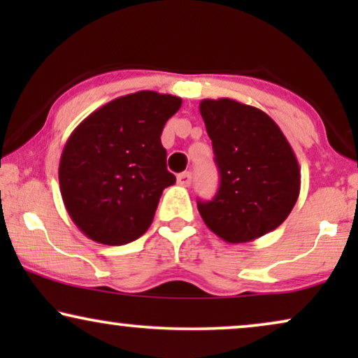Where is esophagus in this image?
I'll return each instance as SVG.
<instances>
[{"mask_svg":"<svg viewBox=\"0 0 358 358\" xmlns=\"http://www.w3.org/2000/svg\"><path fill=\"white\" fill-rule=\"evenodd\" d=\"M190 180H192V174H190V173H180L178 176V184L179 185H184V187H187V185H190Z\"/></svg>","mask_w":358,"mask_h":358,"instance_id":"esophagus-1","label":"esophagus"}]
</instances>
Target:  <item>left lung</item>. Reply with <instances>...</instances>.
Wrapping results in <instances>:
<instances>
[{
	"label": "left lung",
	"mask_w": 358,
	"mask_h": 358,
	"mask_svg": "<svg viewBox=\"0 0 358 358\" xmlns=\"http://www.w3.org/2000/svg\"><path fill=\"white\" fill-rule=\"evenodd\" d=\"M220 187L199 200L205 224L223 241L249 243L285 222L300 195L296 156L280 127L257 107L222 97L200 102Z\"/></svg>",
	"instance_id": "obj_1"
}]
</instances>
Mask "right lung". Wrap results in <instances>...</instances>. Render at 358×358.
I'll return each instance as SVG.
<instances>
[{
  "label": "right lung",
  "mask_w": 358,
  "mask_h": 358,
  "mask_svg": "<svg viewBox=\"0 0 358 358\" xmlns=\"http://www.w3.org/2000/svg\"><path fill=\"white\" fill-rule=\"evenodd\" d=\"M180 104L178 96L138 91L107 102L73 130L58 180L68 215L92 241L120 246L150 228L161 194L176 182L161 134Z\"/></svg>",
  "instance_id": "obj_1"
}]
</instances>
